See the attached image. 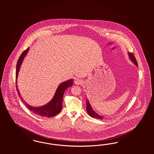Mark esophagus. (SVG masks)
<instances>
[{"label":"esophagus","instance_id":"34e87169","mask_svg":"<svg viewBox=\"0 0 154 154\" xmlns=\"http://www.w3.org/2000/svg\"><path fill=\"white\" fill-rule=\"evenodd\" d=\"M82 82H83V81L82 79H75V85H80V84H82Z\"/></svg>","mask_w":154,"mask_h":154}]
</instances>
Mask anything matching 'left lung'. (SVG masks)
Wrapping results in <instances>:
<instances>
[{
	"label": "left lung",
	"instance_id": "1",
	"mask_svg": "<svg viewBox=\"0 0 154 154\" xmlns=\"http://www.w3.org/2000/svg\"><path fill=\"white\" fill-rule=\"evenodd\" d=\"M128 55H129V57L131 61L138 67L137 61L136 60L135 57L133 55V54L129 52ZM86 110H87V112L88 113V114L90 116L93 117V118H94V119H100V120H102L104 118V117L99 115L97 112L94 111V110L91 107V106L90 105L88 100L86 99Z\"/></svg>",
	"mask_w": 154,
	"mask_h": 154
}]
</instances>
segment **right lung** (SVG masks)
<instances>
[{
  "label": "right lung",
  "instance_id": "add662e5",
  "mask_svg": "<svg viewBox=\"0 0 154 154\" xmlns=\"http://www.w3.org/2000/svg\"><path fill=\"white\" fill-rule=\"evenodd\" d=\"M29 50V48H28L26 50H25L20 55L19 60L17 61V65H16V84H17V79L18 77V74H19L21 65L22 64L23 59L28 54ZM72 85H73V79H70L64 82H62L57 87L56 92L54 94V96L51 100V101L48 103L46 105L39 107H32L29 104H28V103L23 100V99L21 97L20 94L19 93L17 85H16V89L17 90L19 97L21 99V100H23L25 105L28 107L30 111H31L34 113L40 116L52 117L56 116V115H57L61 111L64 93L67 88L72 86Z\"/></svg>",
  "mask_w": 154,
  "mask_h": 154
}]
</instances>
